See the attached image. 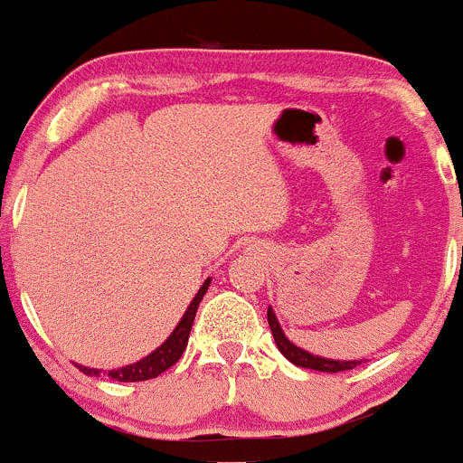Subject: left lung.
Here are the masks:
<instances>
[{
  "mask_svg": "<svg viewBox=\"0 0 463 463\" xmlns=\"http://www.w3.org/2000/svg\"><path fill=\"white\" fill-rule=\"evenodd\" d=\"M267 319H269V326H271L273 339H275V345H278V350L282 352V354L287 356L290 363H295L298 367H306V370H317V372H345V370H354L356 365H361L363 363V361H335V358L315 356V354H310V352L301 350V347H298L295 344H290V341L287 339V335H284L282 328H279V321H278V317H275L271 306H269V310H267Z\"/></svg>",
  "mask_w": 463,
  "mask_h": 463,
  "instance_id": "8db88e82",
  "label": "left lung"
}]
</instances>
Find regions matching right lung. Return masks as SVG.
Returning a JSON list of instances; mask_svg holds the SVG:
<instances>
[{"label": "right lung", "instance_id": "add662e5", "mask_svg": "<svg viewBox=\"0 0 463 463\" xmlns=\"http://www.w3.org/2000/svg\"><path fill=\"white\" fill-rule=\"evenodd\" d=\"M210 282L212 279L207 278L203 282V287L199 288V293L194 295V299L190 301L188 310H185L184 317H181V321L176 324V328L170 332L168 339H165L164 344L157 347V350L150 352L148 356H144L142 361L133 363V365L118 367V370L105 372L107 376L113 378V381H118V383H139V381H150V378H157L159 373L168 370V367H173L175 363L181 358V354L185 352L192 324H194L196 310H199V304H201V299H203V295L207 293ZM76 367L82 373H87V376H100L102 373V370H93V367H85V365H76Z\"/></svg>", "mask_w": 463, "mask_h": 463}]
</instances>
